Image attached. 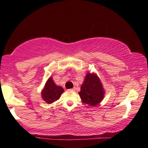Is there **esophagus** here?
<instances>
[{"label": "esophagus", "instance_id": "esophagus-1", "mask_svg": "<svg viewBox=\"0 0 148 148\" xmlns=\"http://www.w3.org/2000/svg\"><path fill=\"white\" fill-rule=\"evenodd\" d=\"M69 91H75V88H72V89H69Z\"/></svg>", "mask_w": 148, "mask_h": 148}]
</instances>
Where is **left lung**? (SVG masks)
Listing matches in <instances>:
<instances>
[{"label":"left lung","mask_w":148,"mask_h":148,"mask_svg":"<svg viewBox=\"0 0 148 148\" xmlns=\"http://www.w3.org/2000/svg\"><path fill=\"white\" fill-rule=\"evenodd\" d=\"M82 102L90 106H96L104 98V92L100 79L95 74L88 73L79 92Z\"/></svg>","instance_id":"1"}]
</instances>
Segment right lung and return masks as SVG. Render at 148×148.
I'll return each mask as SVG.
<instances>
[{"label": "right lung", "mask_w": 148, "mask_h": 148, "mask_svg": "<svg viewBox=\"0 0 148 148\" xmlns=\"http://www.w3.org/2000/svg\"><path fill=\"white\" fill-rule=\"evenodd\" d=\"M63 92V88L60 86H56L52 80V78L50 77L42 92V96L46 103L52 104V102L58 100Z\"/></svg>", "instance_id": "add662e5"}]
</instances>
